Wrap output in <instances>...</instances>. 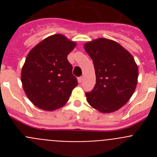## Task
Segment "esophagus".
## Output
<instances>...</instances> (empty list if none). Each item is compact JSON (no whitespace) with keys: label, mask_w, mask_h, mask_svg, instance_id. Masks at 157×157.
Returning a JSON list of instances; mask_svg holds the SVG:
<instances>
[{"label":"esophagus","mask_w":157,"mask_h":157,"mask_svg":"<svg viewBox=\"0 0 157 157\" xmlns=\"http://www.w3.org/2000/svg\"><path fill=\"white\" fill-rule=\"evenodd\" d=\"M78 82L79 83H81L82 82V77L78 78Z\"/></svg>","instance_id":"esophagus-1"}]
</instances>
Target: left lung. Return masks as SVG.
<instances>
[{
    "instance_id": "left-lung-1",
    "label": "left lung",
    "mask_w": 157,
    "mask_h": 157,
    "mask_svg": "<svg viewBox=\"0 0 157 157\" xmlns=\"http://www.w3.org/2000/svg\"><path fill=\"white\" fill-rule=\"evenodd\" d=\"M84 48L93 59L97 82L86 94L87 102L101 113L119 110L137 86L138 68L134 57L118 42L104 37L87 41Z\"/></svg>"
}]
</instances>
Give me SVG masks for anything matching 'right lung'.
Instances as JSON below:
<instances>
[{"label":"right lung","mask_w":157,"mask_h":157,"mask_svg":"<svg viewBox=\"0 0 157 157\" xmlns=\"http://www.w3.org/2000/svg\"><path fill=\"white\" fill-rule=\"evenodd\" d=\"M77 43L61 34L48 36L27 54L22 67L25 94L36 107L52 112L68 101L78 85L67 55Z\"/></svg>","instance_id":"1"}]
</instances>
